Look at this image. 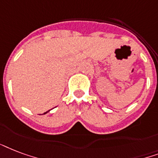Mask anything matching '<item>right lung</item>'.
<instances>
[{"mask_svg": "<svg viewBox=\"0 0 158 158\" xmlns=\"http://www.w3.org/2000/svg\"><path fill=\"white\" fill-rule=\"evenodd\" d=\"M47 112H48V111H47ZM47 112H45V113H44V114H46V113H47Z\"/></svg>", "mask_w": 158, "mask_h": 158, "instance_id": "right-lung-1", "label": "right lung"}]
</instances>
